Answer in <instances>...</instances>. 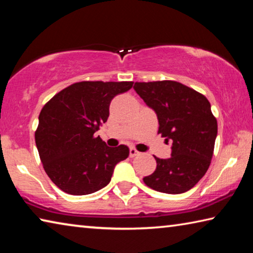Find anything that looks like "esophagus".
Returning a JSON list of instances; mask_svg holds the SVG:
<instances>
[{
    "mask_svg": "<svg viewBox=\"0 0 253 253\" xmlns=\"http://www.w3.org/2000/svg\"><path fill=\"white\" fill-rule=\"evenodd\" d=\"M137 155H139V152L138 151H136L135 148H130L129 149V156L130 157H135Z\"/></svg>",
    "mask_w": 253,
    "mask_h": 253,
    "instance_id": "1",
    "label": "esophagus"
}]
</instances>
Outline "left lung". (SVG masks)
I'll use <instances>...</instances> for the list:
<instances>
[{"label":"left lung","instance_id":"1","mask_svg":"<svg viewBox=\"0 0 253 253\" xmlns=\"http://www.w3.org/2000/svg\"><path fill=\"white\" fill-rule=\"evenodd\" d=\"M135 91L156 113L158 134L172 142L169 158H158L154 173L144 183L153 190L181 194L204 176L212 160L217 123L202 93L164 80L135 83Z\"/></svg>","mask_w":253,"mask_h":253}]
</instances>
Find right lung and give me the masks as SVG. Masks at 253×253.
I'll return each instance as SVG.
<instances>
[{
  "label": "right lung",
  "instance_id": "obj_1",
  "mask_svg": "<svg viewBox=\"0 0 253 253\" xmlns=\"http://www.w3.org/2000/svg\"><path fill=\"white\" fill-rule=\"evenodd\" d=\"M131 81H81L58 92L39 115L36 144L45 173L71 195L91 194L110 182L117 163L129 148L107 146L95 132L109 117L115 96L132 87Z\"/></svg>",
  "mask_w": 253,
  "mask_h": 253
}]
</instances>
